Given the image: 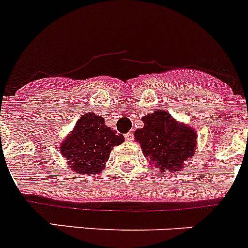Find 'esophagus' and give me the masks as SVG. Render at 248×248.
Instances as JSON below:
<instances>
[{
	"mask_svg": "<svg viewBox=\"0 0 248 248\" xmlns=\"http://www.w3.org/2000/svg\"><path fill=\"white\" fill-rule=\"evenodd\" d=\"M125 139L128 141H133L134 140V133H133V131H129L128 134H125Z\"/></svg>",
	"mask_w": 248,
	"mask_h": 248,
	"instance_id": "1",
	"label": "esophagus"
}]
</instances>
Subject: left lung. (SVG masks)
I'll use <instances>...</instances> for the list:
<instances>
[{"label": "left lung", "mask_w": 248, "mask_h": 248, "mask_svg": "<svg viewBox=\"0 0 248 248\" xmlns=\"http://www.w3.org/2000/svg\"><path fill=\"white\" fill-rule=\"evenodd\" d=\"M143 126L134 133L143 155L159 171L175 173L196 152L197 131L174 119L164 109L143 115Z\"/></svg>", "instance_id": "1"}]
</instances>
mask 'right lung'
<instances>
[{
	"label": "right lung",
	"instance_id": "obj_1",
	"mask_svg": "<svg viewBox=\"0 0 248 248\" xmlns=\"http://www.w3.org/2000/svg\"><path fill=\"white\" fill-rule=\"evenodd\" d=\"M124 142V136L106 125L105 118L87 112L62 141L60 151L68 168L81 175L102 173L114 146Z\"/></svg>",
	"mask_w": 248,
	"mask_h": 248
}]
</instances>
